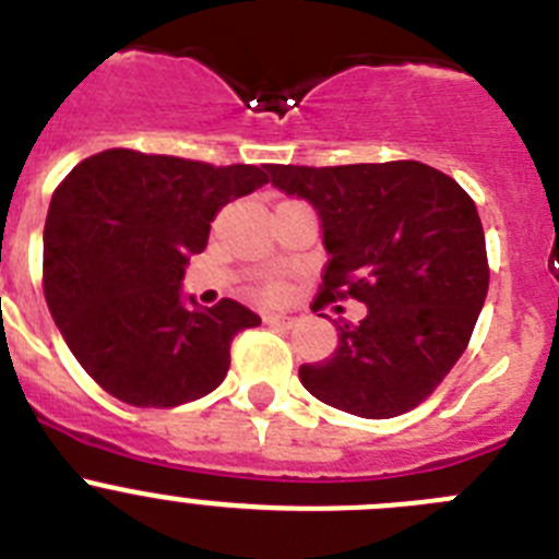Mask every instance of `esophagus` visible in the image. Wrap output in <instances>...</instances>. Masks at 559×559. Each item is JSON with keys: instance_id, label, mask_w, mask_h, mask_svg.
Listing matches in <instances>:
<instances>
[{"instance_id": "esophagus-1", "label": "esophagus", "mask_w": 559, "mask_h": 559, "mask_svg": "<svg viewBox=\"0 0 559 559\" xmlns=\"http://www.w3.org/2000/svg\"><path fill=\"white\" fill-rule=\"evenodd\" d=\"M264 322H267L270 328H281V331H286V328L295 325V317H289V314H267V317H264Z\"/></svg>"}]
</instances>
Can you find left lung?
Masks as SVG:
<instances>
[{
  "label": "left lung",
  "instance_id": "left-lung-1",
  "mask_svg": "<svg viewBox=\"0 0 559 559\" xmlns=\"http://www.w3.org/2000/svg\"><path fill=\"white\" fill-rule=\"evenodd\" d=\"M281 192L320 217L328 264L317 309L356 297L361 322L336 328L331 358L300 367V383L364 419L416 408L472 338L488 295L477 206L455 179L421 162L297 168L270 165Z\"/></svg>",
  "mask_w": 559,
  "mask_h": 559
}]
</instances>
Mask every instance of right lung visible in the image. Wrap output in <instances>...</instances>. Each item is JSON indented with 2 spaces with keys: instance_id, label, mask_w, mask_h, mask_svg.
Masks as SVG:
<instances>
[{
  "instance_id": "right-lung-1",
  "label": "right lung",
  "mask_w": 559,
  "mask_h": 559,
  "mask_svg": "<svg viewBox=\"0 0 559 559\" xmlns=\"http://www.w3.org/2000/svg\"><path fill=\"white\" fill-rule=\"evenodd\" d=\"M267 185L255 165L109 148L62 179L44 228V295L87 374L138 408L206 397L231 364V338L262 325L223 297L206 309L181 289L209 223Z\"/></svg>"
}]
</instances>
